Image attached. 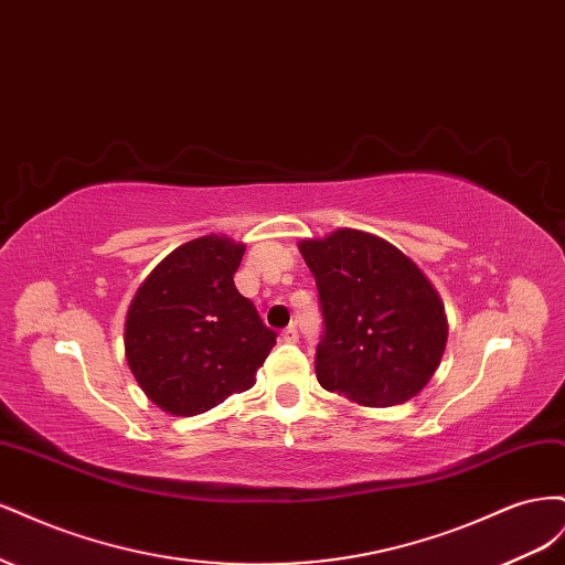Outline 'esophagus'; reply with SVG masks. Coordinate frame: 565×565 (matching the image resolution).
<instances>
[{
    "label": "esophagus",
    "mask_w": 565,
    "mask_h": 565,
    "mask_svg": "<svg viewBox=\"0 0 565 565\" xmlns=\"http://www.w3.org/2000/svg\"><path fill=\"white\" fill-rule=\"evenodd\" d=\"M282 341H287V344H295V341H299V330L295 328V324H289V328L282 330Z\"/></svg>",
    "instance_id": "34e87169"
}]
</instances>
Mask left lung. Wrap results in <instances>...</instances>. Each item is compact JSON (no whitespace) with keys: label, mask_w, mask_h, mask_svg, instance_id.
Returning <instances> with one entry per match:
<instances>
[{"label":"left lung","mask_w":565,"mask_h":565,"mask_svg":"<svg viewBox=\"0 0 565 565\" xmlns=\"http://www.w3.org/2000/svg\"><path fill=\"white\" fill-rule=\"evenodd\" d=\"M299 252L322 313L320 386L367 407L417 396L448 341L446 309L424 273L382 237L353 228L301 241Z\"/></svg>","instance_id":"1"}]
</instances>
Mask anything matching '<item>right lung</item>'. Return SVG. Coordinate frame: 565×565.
I'll list each match as a JSON object with an SVG mask.
<instances>
[{
  "mask_svg": "<svg viewBox=\"0 0 565 565\" xmlns=\"http://www.w3.org/2000/svg\"><path fill=\"white\" fill-rule=\"evenodd\" d=\"M245 245L204 235L177 247L136 292L125 324L127 363L164 413H207L254 386L276 332L235 289Z\"/></svg>",
  "mask_w": 565,
  "mask_h": 565,
  "instance_id": "right-lung-1",
  "label": "right lung"
}]
</instances>
